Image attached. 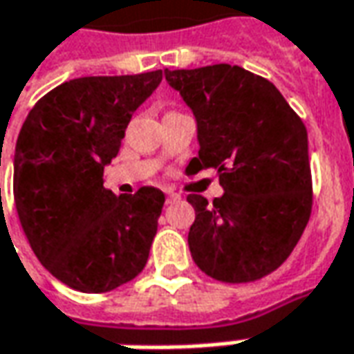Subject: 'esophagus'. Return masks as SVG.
I'll return each instance as SVG.
<instances>
[{
	"label": "esophagus",
	"instance_id": "1",
	"mask_svg": "<svg viewBox=\"0 0 354 354\" xmlns=\"http://www.w3.org/2000/svg\"><path fill=\"white\" fill-rule=\"evenodd\" d=\"M181 196L177 193H167V205H171V203H175V201H179Z\"/></svg>",
	"mask_w": 354,
	"mask_h": 354
}]
</instances>
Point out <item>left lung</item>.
Returning <instances> with one entry per match:
<instances>
[{
    "label": "left lung",
    "mask_w": 354,
    "mask_h": 354,
    "mask_svg": "<svg viewBox=\"0 0 354 354\" xmlns=\"http://www.w3.org/2000/svg\"><path fill=\"white\" fill-rule=\"evenodd\" d=\"M193 109L198 156L187 173L216 169L224 194H189V248L220 282H253L277 271L312 214V171L302 118L269 80L239 66L165 70Z\"/></svg>",
    "instance_id": "obj_1"
}]
</instances>
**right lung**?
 I'll return each mask as SVG.
<instances>
[{
	"instance_id": "1",
	"label": "right lung",
	"mask_w": 354,
	"mask_h": 354,
	"mask_svg": "<svg viewBox=\"0 0 354 354\" xmlns=\"http://www.w3.org/2000/svg\"><path fill=\"white\" fill-rule=\"evenodd\" d=\"M161 70L89 75L37 101L19 132L13 196L30 249L50 274L80 292H109L138 277L165 194L103 187L124 130L161 82Z\"/></svg>"
}]
</instances>
